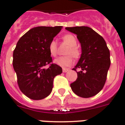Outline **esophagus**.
<instances>
[{
	"instance_id": "obj_1",
	"label": "esophagus",
	"mask_w": 125,
	"mask_h": 125,
	"mask_svg": "<svg viewBox=\"0 0 125 125\" xmlns=\"http://www.w3.org/2000/svg\"><path fill=\"white\" fill-rule=\"evenodd\" d=\"M69 70V69L68 68H62V72H68Z\"/></svg>"
}]
</instances>
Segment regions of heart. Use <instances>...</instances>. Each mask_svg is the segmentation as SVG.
Segmentation results:
<instances>
[{
  "instance_id": "obj_1",
  "label": "heart",
  "mask_w": 125,
  "mask_h": 125,
  "mask_svg": "<svg viewBox=\"0 0 125 125\" xmlns=\"http://www.w3.org/2000/svg\"><path fill=\"white\" fill-rule=\"evenodd\" d=\"M63 42L67 45L68 47L65 52L66 55H68L59 57L54 60V62L57 65L60 66L61 67H66L70 66L73 63V57L78 58L80 55V51L76 45H77V40L76 38L71 34H67L64 35L62 38ZM48 49L50 55L52 57H55L57 54V44L55 40H52L49 43Z\"/></svg>"
}]
</instances>
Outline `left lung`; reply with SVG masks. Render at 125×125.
Listing matches in <instances>:
<instances>
[{
  "label": "left lung",
  "instance_id": "obj_1",
  "mask_svg": "<svg viewBox=\"0 0 125 125\" xmlns=\"http://www.w3.org/2000/svg\"><path fill=\"white\" fill-rule=\"evenodd\" d=\"M66 30L77 35L82 47L81 57L73 68L80 71L77 72V80L70 84L71 89L80 97H92L106 83L111 63L110 50L104 38L91 28L82 26L66 27Z\"/></svg>",
  "mask_w": 125,
  "mask_h": 125
}]
</instances>
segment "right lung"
<instances>
[{"label":"right lung","mask_w":125,"mask_h":125,"mask_svg":"<svg viewBox=\"0 0 125 125\" xmlns=\"http://www.w3.org/2000/svg\"><path fill=\"white\" fill-rule=\"evenodd\" d=\"M62 27H38L30 29L17 42L13 53V66L21 92L32 100L49 95L53 79L62 72V68L51 64L48 46ZM49 63L48 69L45 66Z\"/></svg>","instance_id":"obj_1"}]
</instances>
